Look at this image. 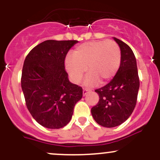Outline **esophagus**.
Instances as JSON below:
<instances>
[{
  "label": "esophagus",
  "instance_id": "esophagus-1",
  "mask_svg": "<svg viewBox=\"0 0 160 160\" xmlns=\"http://www.w3.org/2000/svg\"><path fill=\"white\" fill-rule=\"evenodd\" d=\"M89 90L88 89H83V90H82V94H83V95H86L88 92H89Z\"/></svg>",
  "mask_w": 160,
  "mask_h": 160
}]
</instances>
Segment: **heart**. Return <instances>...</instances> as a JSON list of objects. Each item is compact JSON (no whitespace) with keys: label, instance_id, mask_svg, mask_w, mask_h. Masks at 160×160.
Masks as SVG:
<instances>
[{"label":"heart","instance_id":"1","mask_svg":"<svg viewBox=\"0 0 160 160\" xmlns=\"http://www.w3.org/2000/svg\"><path fill=\"white\" fill-rule=\"evenodd\" d=\"M121 62V49L113 40H92L76 47L72 56L67 57L65 67L74 82L83 78L86 69L89 76L86 86L99 82L105 84L118 71Z\"/></svg>","mask_w":160,"mask_h":160}]
</instances>
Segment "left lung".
I'll return each instance as SVG.
<instances>
[{"label":"left lung","instance_id":"8db88e82","mask_svg":"<svg viewBox=\"0 0 160 160\" xmlns=\"http://www.w3.org/2000/svg\"><path fill=\"white\" fill-rule=\"evenodd\" d=\"M121 49V62L118 71L111 82L95 89L98 102L91 113L96 122L104 127L120 126L131 116L137 103L139 81L135 55L128 46L114 38Z\"/></svg>","mask_w":160,"mask_h":160}]
</instances>
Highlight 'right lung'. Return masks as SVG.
<instances>
[{"instance_id": "right-lung-1", "label": "right lung", "mask_w": 160, "mask_h": 160, "mask_svg": "<svg viewBox=\"0 0 160 160\" xmlns=\"http://www.w3.org/2000/svg\"><path fill=\"white\" fill-rule=\"evenodd\" d=\"M78 42L46 40L34 47L24 62L21 85L25 104L43 127L65 126L82 96V87L69 81L65 68L67 53Z\"/></svg>"}]
</instances>
